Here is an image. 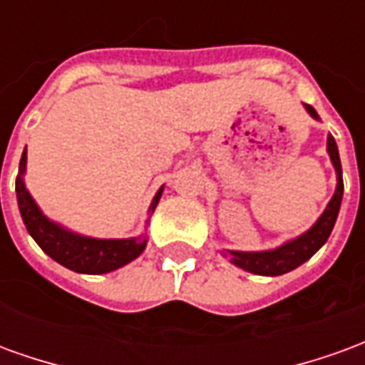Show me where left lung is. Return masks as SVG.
I'll return each instance as SVG.
<instances>
[{
  "label": "left lung",
  "instance_id": "obj_1",
  "mask_svg": "<svg viewBox=\"0 0 365 365\" xmlns=\"http://www.w3.org/2000/svg\"><path fill=\"white\" fill-rule=\"evenodd\" d=\"M305 111L313 117L319 119V115L311 105H303ZM327 152H329L330 162L336 172V190L334 195L330 197L329 205L322 211V215L314 221V225L303 235L285 240L283 245L272 250H262V252H240V250H225L222 254L229 256L230 264H235L245 272L256 275H282L287 274L291 269L299 268L301 264H305L313 254L321 250L324 242L329 240L330 232L334 229L338 211H340V203H342V193H344V182H342V164H340V156H338L336 140L332 135L327 136Z\"/></svg>",
  "mask_w": 365,
  "mask_h": 365
}]
</instances>
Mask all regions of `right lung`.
<instances>
[{"mask_svg":"<svg viewBox=\"0 0 365 365\" xmlns=\"http://www.w3.org/2000/svg\"><path fill=\"white\" fill-rule=\"evenodd\" d=\"M27 172V148L23 150L19 162V174L15 182L17 191V205L23 217V222L27 227L29 235L35 238V242L43 248L44 254H48L52 260H56L60 266L78 272V274H109L113 269L127 266L128 262L138 258L146 248L148 238H93L78 235L74 230L62 227L60 222H54L41 211L33 195L29 193L23 175ZM164 185L156 191L152 199L148 213H154L162 197ZM148 222V221H146Z\"/></svg>","mask_w":365,"mask_h":365,"instance_id":"1","label":"right lung"}]
</instances>
